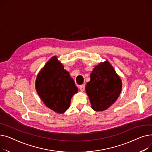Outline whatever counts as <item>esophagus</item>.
Returning a JSON list of instances; mask_svg holds the SVG:
<instances>
[{
  "instance_id": "obj_1",
  "label": "esophagus",
  "mask_w": 152,
  "mask_h": 152,
  "mask_svg": "<svg viewBox=\"0 0 152 152\" xmlns=\"http://www.w3.org/2000/svg\"><path fill=\"white\" fill-rule=\"evenodd\" d=\"M79 89H80L81 91H84V89H85V85L84 84H83L81 86H79Z\"/></svg>"
}]
</instances>
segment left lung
<instances>
[{"label": "left lung", "mask_w": 152, "mask_h": 152, "mask_svg": "<svg viewBox=\"0 0 152 152\" xmlns=\"http://www.w3.org/2000/svg\"><path fill=\"white\" fill-rule=\"evenodd\" d=\"M121 89V79L108 61L94 68L91 81L86 86L92 108L96 111L109 108L119 97Z\"/></svg>", "instance_id": "left-lung-1"}]
</instances>
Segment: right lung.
Wrapping results in <instances>:
<instances>
[{
  "label": "right lung",
  "mask_w": 152,
  "mask_h": 152,
  "mask_svg": "<svg viewBox=\"0 0 152 152\" xmlns=\"http://www.w3.org/2000/svg\"><path fill=\"white\" fill-rule=\"evenodd\" d=\"M36 89L44 104L58 113L69 107L71 97L77 92L74 80L56 57L46 63L37 76Z\"/></svg>",
  "instance_id": "right-lung-1"
}]
</instances>
